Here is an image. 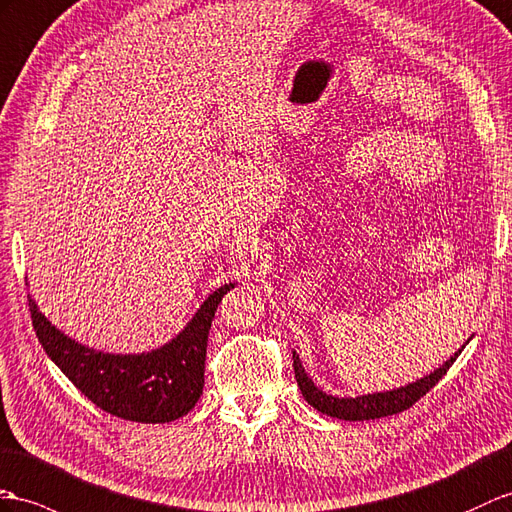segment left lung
<instances>
[{"instance_id": "8db88e82", "label": "left lung", "mask_w": 512, "mask_h": 512, "mask_svg": "<svg viewBox=\"0 0 512 512\" xmlns=\"http://www.w3.org/2000/svg\"><path fill=\"white\" fill-rule=\"evenodd\" d=\"M460 352L463 350H458L443 367L430 373V376L421 378L408 386H402V389L386 391V393H373V395H360V397H334V395H328L321 389H317L315 382L304 373V367H302V363H299V356L295 352H293V369H295L297 386H299V391H302L304 400L313 408H317L319 413L336 417V419H345V421H367V419L397 415V413H402V410L413 406L415 402H419L421 397L426 395L432 386L445 376L447 369L454 365V360L458 358Z\"/></svg>"}]
</instances>
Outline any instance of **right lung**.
<instances>
[{"instance_id":"add662e5","label":"right lung","mask_w":512,"mask_h":512,"mask_svg":"<svg viewBox=\"0 0 512 512\" xmlns=\"http://www.w3.org/2000/svg\"><path fill=\"white\" fill-rule=\"evenodd\" d=\"M230 289L234 284L210 295L171 343L139 356L89 350L56 330L32 297L28 306L47 356L95 406L128 421L167 423L193 410L202 395L208 330Z\"/></svg>"}]
</instances>
